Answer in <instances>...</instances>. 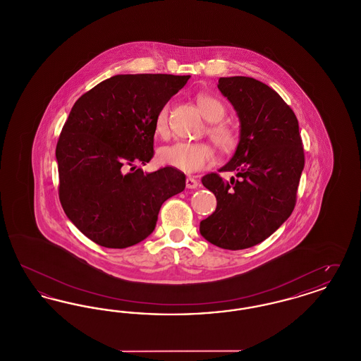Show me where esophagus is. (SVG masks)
Wrapping results in <instances>:
<instances>
[{
  "label": "esophagus",
  "mask_w": 361,
  "mask_h": 361,
  "mask_svg": "<svg viewBox=\"0 0 361 361\" xmlns=\"http://www.w3.org/2000/svg\"><path fill=\"white\" fill-rule=\"evenodd\" d=\"M197 181L193 178V177H188L187 180H185V187L188 189H195L197 187Z\"/></svg>",
  "instance_id": "1"
}]
</instances>
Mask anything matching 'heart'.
Segmentation results:
<instances>
[{
  "mask_svg": "<svg viewBox=\"0 0 361 361\" xmlns=\"http://www.w3.org/2000/svg\"><path fill=\"white\" fill-rule=\"evenodd\" d=\"M197 105L207 121V135L222 152H231L237 145V133L228 123L222 121L226 108L224 103L211 96L199 94ZM169 105L165 104L155 116V133L158 135H166L168 133ZM158 159L162 165L178 169L181 172L192 173L208 168L214 162V152L206 143L197 142H176L162 147L158 152Z\"/></svg>",
  "mask_w": 361,
  "mask_h": 361,
  "instance_id": "b5f03b06",
  "label": "heart"
}]
</instances>
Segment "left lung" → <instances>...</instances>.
Returning a JSON list of instances; mask_svg holds the SVG:
<instances>
[{
    "instance_id": "1",
    "label": "left lung",
    "mask_w": 361,
    "mask_h": 361,
    "mask_svg": "<svg viewBox=\"0 0 361 361\" xmlns=\"http://www.w3.org/2000/svg\"><path fill=\"white\" fill-rule=\"evenodd\" d=\"M218 89L240 119V142L231 159L202 183L216 197V209L200 222L209 243L228 250L267 240L293 211L305 153L298 119L284 100L250 77H222Z\"/></svg>"
}]
</instances>
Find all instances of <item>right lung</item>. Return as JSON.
<instances>
[{
    "label": "right lung",
    "mask_w": 361,
    "mask_h": 361,
    "mask_svg": "<svg viewBox=\"0 0 361 361\" xmlns=\"http://www.w3.org/2000/svg\"><path fill=\"white\" fill-rule=\"evenodd\" d=\"M190 75L118 74L82 94L56 145L59 200L97 245L124 249L154 231L162 203L185 188L184 173H143L154 154L155 116Z\"/></svg>",
    "instance_id": "obj_1"
}]
</instances>
